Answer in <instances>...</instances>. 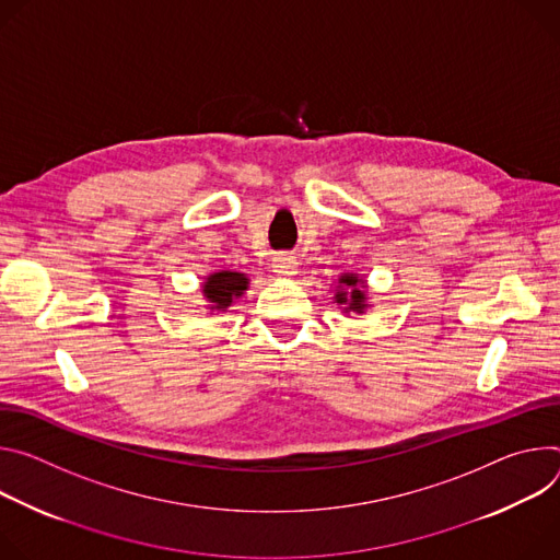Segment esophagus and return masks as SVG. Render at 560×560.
<instances>
[{"instance_id": "1", "label": "esophagus", "mask_w": 560, "mask_h": 560, "mask_svg": "<svg viewBox=\"0 0 560 560\" xmlns=\"http://www.w3.org/2000/svg\"><path fill=\"white\" fill-rule=\"evenodd\" d=\"M295 267H298L295 258H293V256H287V254L276 256L273 262H271L273 273H278V276H282V278H293V276H295Z\"/></svg>"}]
</instances>
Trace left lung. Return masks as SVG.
Masks as SVG:
<instances>
[{"instance_id": "8db88e82", "label": "left lung", "mask_w": 560, "mask_h": 560, "mask_svg": "<svg viewBox=\"0 0 560 560\" xmlns=\"http://www.w3.org/2000/svg\"><path fill=\"white\" fill-rule=\"evenodd\" d=\"M334 291V302L342 308L345 316H362L369 304V287L366 280L358 273H340L336 289Z\"/></svg>"}]
</instances>
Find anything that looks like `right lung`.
<instances>
[{
    "label": "right lung",
    "mask_w": 560,
    "mask_h": 560,
    "mask_svg": "<svg viewBox=\"0 0 560 560\" xmlns=\"http://www.w3.org/2000/svg\"><path fill=\"white\" fill-rule=\"evenodd\" d=\"M248 276L233 271V269H218L209 273L202 282V295H205V306L211 314H224L226 308L244 295L248 289Z\"/></svg>",
    "instance_id": "1"
}]
</instances>
